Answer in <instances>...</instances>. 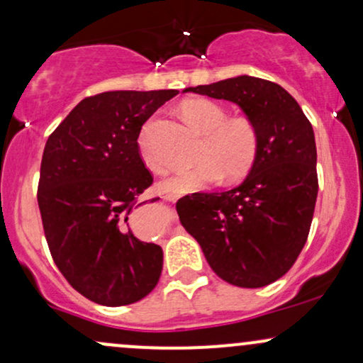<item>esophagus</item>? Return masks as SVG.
Here are the masks:
<instances>
[{"label":"esophagus","instance_id":"34e87169","mask_svg":"<svg viewBox=\"0 0 363 363\" xmlns=\"http://www.w3.org/2000/svg\"><path fill=\"white\" fill-rule=\"evenodd\" d=\"M164 199H165V201H174V199H176V196H174V194H164Z\"/></svg>","mask_w":363,"mask_h":363}]
</instances>
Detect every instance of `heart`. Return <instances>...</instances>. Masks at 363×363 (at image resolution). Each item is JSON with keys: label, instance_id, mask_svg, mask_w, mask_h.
<instances>
[{"label": "heart", "instance_id": "b5f03b06", "mask_svg": "<svg viewBox=\"0 0 363 363\" xmlns=\"http://www.w3.org/2000/svg\"><path fill=\"white\" fill-rule=\"evenodd\" d=\"M179 112L199 133L203 141L198 150V165L182 169L165 179L160 189L165 193H187L213 184L220 177L235 181L247 176L259 155V131L247 116H227L222 104L210 99H186L179 104ZM147 123L138 136V150L143 164L152 172H165L167 165L153 150Z\"/></svg>", "mask_w": 363, "mask_h": 363}]
</instances>
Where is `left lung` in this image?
I'll return each mask as SVG.
<instances>
[{
    "instance_id": "left-lung-1",
    "label": "left lung",
    "mask_w": 363,
    "mask_h": 363,
    "mask_svg": "<svg viewBox=\"0 0 363 363\" xmlns=\"http://www.w3.org/2000/svg\"><path fill=\"white\" fill-rule=\"evenodd\" d=\"M186 91L237 104L259 131V155L240 186L177 201L182 227L222 280L259 289L281 278L307 242L318 199L312 124L278 83L242 74Z\"/></svg>"
}]
</instances>
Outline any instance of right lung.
Returning <instances> with one entry per match:
<instances>
[{"label": "right lung", "mask_w": 363, "mask_h": 363, "mask_svg": "<svg viewBox=\"0 0 363 363\" xmlns=\"http://www.w3.org/2000/svg\"><path fill=\"white\" fill-rule=\"evenodd\" d=\"M177 90H116L83 99L49 136L37 189L45 240L78 294L107 307L157 286L164 252L141 242L129 215L153 176L140 157L141 126ZM155 201V199H152Z\"/></svg>", "instance_id": "obj_1"}]
</instances>
